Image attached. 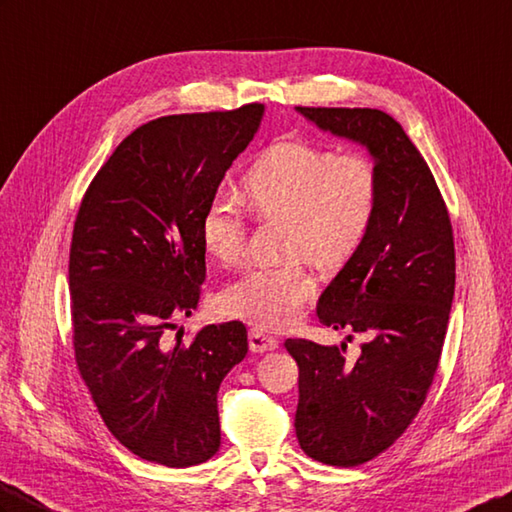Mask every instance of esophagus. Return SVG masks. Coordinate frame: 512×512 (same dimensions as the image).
I'll use <instances>...</instances> for the list:
<instances>
[{
	"label": "esophagus",
	"mask_w": 512,
	"mask_h": 512,
	"mask_svg": "<svg viewBox=\"0 0 512 512\" xmlns=\"http://www.w3.org/2000/svg\"><path fill=\"white\" fill-rule=\"evenodd\" d=\"M278 343H280V341L276 339V336L265 334L263 330H256V328H254L252 332H249V350L256 352V354L276 350Z\"/></svg>",
	"instance_id": "1"
}]
</instances>
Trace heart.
<instances>
[{
    "mask_svg": "<svg viewBox=\"0 0 512 512\" xmlns=\"http://www.w3.org/2000/svg\"><path fill=\"white\" fill-rule=\"evenodd\" d=\"M243 195L254 213L286 217L282 252L293 258L243 271L221 293V306L258 328L289 326L315 295V278L302 256L319 267L347 263L376 221L382 180L373 160L360 154L336 156L328 147L282 141L267 147L247 167ZM199 236L221 263H236L245 241V206L219 191L204 208Z\"/></svg>",
    "mask_w": 512,
    "mask_h": 512,
    "instance_id": "obj_1",
    "label": "heart"
}]
</instances>
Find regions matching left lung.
I'll return each mask as SVG.
<instances>
[{
	"instance_id": "left-lung-1",
	"label": "left lung",
	"mask_w": 512,
	"mask_h": 512,
	"mask_svg": "<svg viewBox=\"0 0 512 512\" xmlns=\"http://www.w3.org/2000/svg\"><path fill=\"white\" fill-rule=\"evenodd\" d=\"M297 112L365 145L382 180L369 236L317 304L321 326L363 336L360 352L284 343L299 367V447L319 463L356 467L389 450L426 402L454 299V232L430 167L393 117L376 108Z\"/></svg>"
}]
</instances>
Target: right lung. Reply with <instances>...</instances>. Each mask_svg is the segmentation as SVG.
<instances>
[{
	"label": "right lung",
	"mask_w": 512,
	"mask_h": 512,
	"mask_svg": "<svg viewBox=\"0 0 512 512\" xmlns=\"http://www.w3.org/2000/svg\"><path fill=\"white\" fill-rule=\"evenodd\" d=\"M263 104L169 115L119 143L86 189L69 252L73 350L112 436L167 467L221 445L217 393L247 354L241 321L169 330L206 280L204 208L258 132Z\"/></svg>",
	"instance_id": "obj_1"
}]
</instances>
